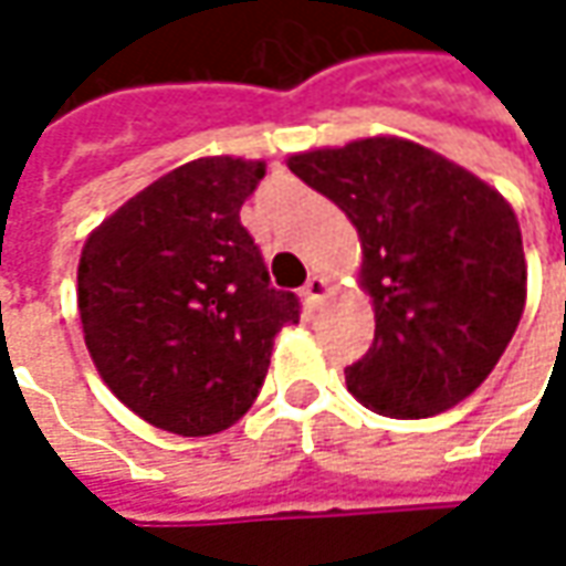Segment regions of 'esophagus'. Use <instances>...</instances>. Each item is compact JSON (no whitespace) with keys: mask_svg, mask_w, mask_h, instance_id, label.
<instances>
[{"mask_svg":"<svg viewBox=\"0 0 566 566\" xmlns=\"http://www.w3.org/2000/svg\"><path fill=\"white\" fill-rule=\"evenodd\" d=\"M328 291H332L328 282H325L322 275H313L310 282L303 284V301L310 303V306H319V303L328 297Z\"/></svg>","mask_w":566,"mask_h":566,"instance_id":"1","label":"esophagus"}]
</instances>
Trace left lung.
Listing matches in <instances>:
<instances>
[{"label": "left lung", "instance_id": "1", "mask_svg": "<svg viewBox=\"0 0 566 566\" xmlns=\"http://www.w3.org/2000/svg\"><path fill=\"white\" fill-rule=\"evenodd\" d=\"M303 185L360 234V287L376 338L344 369L385 417H436L470 398L511 344L526 256L511 203L473 171L403 137H363L287 156Z\"/></svg>", "mask_w": 566, "mask_h": 566}]
</instances>
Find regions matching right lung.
I'll list each match as a JSON object with an SVG mask.
<instances>
[{
	"mask_svg": "<svg viewBox=\"0 0 566 566\" xmlns=\"http://www.w3.org/2000/svg\"><path fill=\"white\" fill-rule=\"evenodd\" d=\"M265 163L203 156L163 175L93 228L77 263L84 342L108 391L149 426L216 436L250 410L282 325L241 206Z\"/></svg>",
	"mask_w": 566,
	"mask_h": 566,
	"instance_id": "obj_1",
	"label": "right lung"
}]
</instances>
